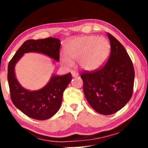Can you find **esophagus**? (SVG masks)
Here are the masks:
<instances>
[{"label":"esophagus","mask_w":148,"mask_h":148,"mask_svg":"<svg viewBox=\"0 0 148 148\" xmlns=\"http://www.w3.org/2000/svg\"><path fill=\"white\" fill-rule=\"evenodd\" d=\"M71 75H72V76L73 77H77V76H79V73L77 72H75V71H73L71 72Z\"/></svg>","instance_id":"34e87169"}]
</instances>
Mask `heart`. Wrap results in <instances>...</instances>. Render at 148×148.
<instances>
[{
	"instance_id": "b5f03b06",
	"label": "heart",
	"mask_w": 148,
	"mask_h": 148,
	"mask_svg": "<svg viewBox=\"0 0 148 148\" xmlns=\"http://www.w3.org/2000/svg\"><path fill=\"white\" fill-rule=\"evenodd\" d=\"M64 54L60 56V61L64 66H72L74 60H77L82 69L92 71L102 66L108 59L110 52V44L104 37L86 36L77 37L66 42Z\"/></svg>"
}]
</instances>
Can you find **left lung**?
Wrapping results in <instances>:
<instances>
[{
    "instance_id": "obj_1",
    "label": "left lung",
    "mask_w": 148,
    "mask_h": 148,
    "mask_svg": "<svg viewBox=\"0 0 148 148\" xmlns=\"http://www.w3.org/2000/svg\"><path fill=\"white\" fill-rule=\"evenodd\" d=\"M111 52L100 70L82 73L84 93L92 108L101 114H114L132 96L135 72L133 62L122 44L109 33Z\"/></svg>"
}]
</instances>
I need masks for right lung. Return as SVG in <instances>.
I'll list each match as a JSON object with an SVG mask.
<instances>
[{"mask_svg":"<svg viewBox=\"0 0 148 148\" xmlns=\"http://www.w3.org/2000/svg\"><path fill=\"white\" fill-rule=\"evenodd\" d=\"M60 42L55 38L28 40L22 44L8 65V83L13 104L27 116L36 120H46L59 110L62 94L72 79L71 74L59 76L53 74L44 88L35 91L26 90L18 82L15 66L20 58L27 52H37L59 61Z\"/></svg>","mask_w":148,"mask_h":148,"instance_id":"1","label":"right lung"}]
</instances>
